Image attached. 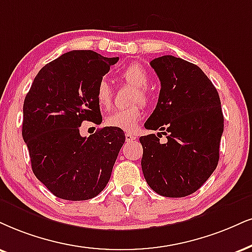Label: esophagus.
<instances>
[{
	"mask_svg": "<svg viewBox=\"0 0 252 252\" xmlns=\"http://www.w3.org/2000/svg\"><path fill=\"white\" fill-rule=\"evenodd\" d=\"M136 138H138V136H136L135 134H133V133H126L125 134V139L127 142H131L133 140H135Z\"/></svg>",
	"mask_w": 252,
	"mask_h": 252,
	"instance_id": "esophagus-1",
	"label": "esophagus"
}]
</instances>
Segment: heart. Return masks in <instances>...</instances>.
Instances as JSON below:
<instances>
[{
	"label": "heart",
	"instance_id": "b5f03b06",
	"mask_svg": "<svg viewBox=\"0 0 252 252\" xmlns=\"http://www.w3.org/2000/svg\"><path fill=\"white\" fill-rule=\"evenodd\" d=\"M121 79H124L127 84L134 86L135 92L133 93L132 101H148V93L147 88L148 82H150V77H148L147 71L142 65L138 63L129 64L125 69L121 71L120 73ZM95 99L99 106L102 108L110 107L112 102V89L106 80L102 79L98 83L97 90H95ZM142 114L141 105L135 104L132 106L125 108H118L111 112L110 114L105 119L107 126L114 127V128L123 129V131L132 132L134 131L138 126L139 120H140Z\"/></svg>",
	"mask_w": 252,
	"mask_h": 252
}]
</instances>
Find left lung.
Masks as SVG:
<instances>
[{
  "instance_id": "obj_1",
  "label": "left lung",
  "mask_w": 252,
  "mask_h": 252,
  "mask_svg": "<svg viewBox=\"0 0 252 252\" xmlns=\"http://www.w3.org/2000/svg\"><path fill=\"white\" fill-rule=\"evenodd\" d=\"M161 83L159 99L141 136L142 173L148 186L166 197H185L209 179L220 159L224 127L221 100L215 86L197 65L162 56L151 62Z\"/></svg>"
}]
</instances>
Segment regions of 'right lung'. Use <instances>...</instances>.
I'll use <instances>...</instances> for the list:
<instances>
[{"label":"right lung","mask_w":252,"mask_h":252,"mask_svg":"<svg viewBox=\"0 0 252 252\" xmlns=\"http://www.w3.org/2000/svg\"><path fill=\"white\" fill-rule=\"evenodd\" d=\"M118 61L92 50L66 52L39 70L26 95L22 136L33 174L55 196L90 200L111 178L124 131L104 127L83 138L79 127L101 124L95 90Z\"/></svg>","instance_id":"add662e5"}]
</instances>
